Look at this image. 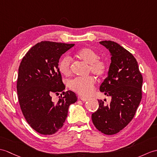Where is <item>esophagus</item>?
<instances>
[{
  "mask_svg": "<svg viewBox=\"0 0 157 157\" xmlns=\"http://www.w3.org/2000/svg\"><path fill=\"white\" fill-rule=\"evenodd\" d=\"M79 98H80V100H82L83 101H86L87 100H88V99H89L88 98H86V97H83V96H80Z\"/></svg>",
  "mask_w": 157,
  "mask_h": 157,
  "instance_id": "1",
  "label": "esophagus"
}]
</instances>
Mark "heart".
<instances>
[{
  "instance_id": "obj_1",
  "label": "heart",
  "mask_w": 157,
  "mask_h": 157,
  "mask_svg": "<svg viewBox=\"0 0 157 157\" xmlns=\"http://www.w3.org/2000/svg\"><path fill=\"white\" fill-rule=\"evenodd\" d=\"M75 56L79 59L89 64L88 70L97 77H102L107 70V63L104 60L100 59L98 53L90 47H83L78 50ZM59 71L65 76L71 74V61L69 57H64L60 60ZM96 80L93 76H87L85 78H75L68 82L70 88L82 96H89L93 92L95 86Z\"/></svg>"
}]
</instances>
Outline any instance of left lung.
<instances>
[{"instance_id": "1", "label": "left lung", "mask_w": 157, "mask_h": 157, "mask_svg": "<svg viewBox=\"0 0 157 157\" xmlns=\"http://www.w3.org/2000/svg\"><path fill=\"white\" fill-rule=\"evenodd\" d=\"M100 43L111 56L108 77L100 90L112 99L108 105L98 100L99 107L92 114V119L98 130L112 135L126 127L135 115L142 99L143 76L136 59L128 51L112 41Z\"/></svg>"}]
</instances>
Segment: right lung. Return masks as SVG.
<instances>
[{"label": "right lung", "mask_w": 157, "mask_h": 157, "mask_svg": "<svg viewBox=\"0 0 157 157\" xmlns=\"http://www.w3.org/2000/svg\"><path fill=\"white\" fill-rule=\"evenodd\" d=\"M74 44L41 41L28 51L22 59L18 74L17 90L25 118L37 132L51 135L57 132L67 116L69 106L78 100L65 87L59 71V60ZM61 96L56 103L52 95Z\"/></svg>", "instance_id": "add662e5"}]
</instances>
